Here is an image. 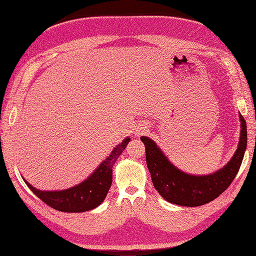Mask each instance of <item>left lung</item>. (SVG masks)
<instances>
[{"label":"left lung","mask_w":256,"mask_h":256,"mask_svg":"<svg viewBox=\"0 0 256 256\" xmlns=\"http://www.w3.org/2000/svg\"><path fill=\"white\" fill-rule=\"evenodd\" d=\"M240 136L237 150L228 164L207 175H192L176 168L148 136H141L145 145L146 164L154 187L168 202L188 207L207 204L218 198L234 180L246 148V124L239 113Z\"/></svg>","instance_id":"8db88e82"}]
</instances>
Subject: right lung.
Segmentation results:
<instances>
[{"label": "right lung", "mask_w": 256, "mask_h": 256, "mask_svg": "<svg viewBox=\"0 0 256 256\" xmlns=\"http://www.w3.org/2000/svg\"><path fill=\"white\" fill-rule=\"evenodd\" d=\"M129 142L130 138L127 136L122 143L114 147L109 156L86 180L72 188L60 191H42L36 189L24 178H22L36 196L56 210L64 212H83L92 210L98 207L106 198L112 184V168L115 161L125 150Z\"/></svg>", "instance_id": "obj_1"}]
</instances>
